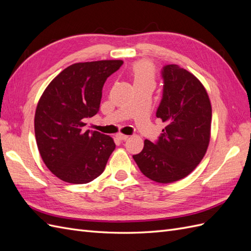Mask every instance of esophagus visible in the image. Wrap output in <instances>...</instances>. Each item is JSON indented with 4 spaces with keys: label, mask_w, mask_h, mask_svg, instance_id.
Wrapping results in <instances>:
<instances>
[{
    "label": "esophagus",
    "mask_w": 251,
    "mask_h": 251,
    "mask_svg": "<svg viewBox=\"0 0 251 251\" xmlns=\"http://www.w3.org/2000/svg\"><path fill=\"white\" fill-rule=\"evenodd\" d=\"M116 137L119 139V140H121V141H125V140H126L127 138H128V136H126V135H124V134H117L116 135Z\"/></svg>",
    "instance_id": "1"
}]
</instances>
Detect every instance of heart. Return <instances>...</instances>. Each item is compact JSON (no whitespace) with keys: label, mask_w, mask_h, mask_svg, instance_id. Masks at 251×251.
I'll return each instance as SVG.
<instances>
[{"label":"heart","mask_w":251,"mask_h":251,"mask_svg":"<svg viewBox=\"0 0 251 251\" xmlns=\"http://www.w3.org/2000/svg\"><path fill=\"white\" fill-rule=\"evenodd\" d=\"M134 86L143 83H153L155 81V70L151 64L148 62H140L135 64L132 69Z\"/></svg>","instance_id":"b5f03b06"}]
</instances>
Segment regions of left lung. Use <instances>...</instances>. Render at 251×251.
Listing matches in <instances>:
<instances>
[{
    "instance_id": "1",
    "label": "left lung",
    "mask_w": 251,
    "mask_h": 251,
    "mask_svg": "<svg viewBox=\"0 0 251 251\" xmlns=\"http://www.w3.org/2000/svg\"><path fill=\"white\" fill-rule=\"evenodd\" d=\"M163 92L156 112L165 123L156 142L144 140L133 158L139 170L158 183H172L191 174L208 148L211 105L200 80L178 65L161 70Z\"/></svg>"
}]
</instances>
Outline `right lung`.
Segmentation results:
<instances>
[{"instance_id":"obj_1","label":"right lung","mask_w":251,"mask_h":251,"mask_svg":"<svg viewBox=\"0 0 251 251\" xmlns=\"http://www.w3.org/2000/svg\"><path fill=\"white\" fill-rule=\"evenodd\" d=\"M123 64H73L44 91L35 111V139L43 161L60 180L85 184L104 171L115 143L110 136L83 126L86 118L100 111L105 80Z\"/></svg>"}]
</instances>
